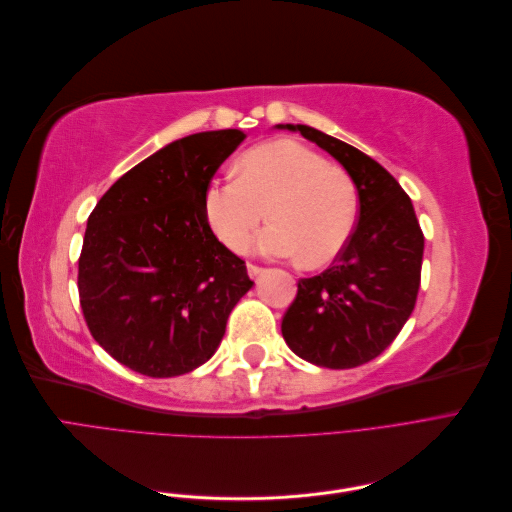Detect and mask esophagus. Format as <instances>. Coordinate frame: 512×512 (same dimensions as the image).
I'll list each match as a JSON object with an SVG mask.
<instances>
[{
  "instance_id": "1",
  "label": "esophagus",
  "mask_w": 512,
  "mask_h": 512,
  "mask_svg": "<svg viewBox=\"0 0 512 512\" xmlns=\"http://www.w3.org/2000/svg\"><path fill=\"white\" fill-rule=\"evenodd\" d=\"M262 271H265V269L258 267V265H252V262H247V273H250L252 280H256V277H258Z\"/></svg>"
}]
</instances>
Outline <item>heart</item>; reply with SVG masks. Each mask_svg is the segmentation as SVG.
Returning a JSON list of instances; mask_svg holds the SVG:
<instances>
[{
	"mask_svg": "<svg viewBox=\"0 0 512 512\" xmlns=\"http://www.w3.org/2000/svg\"><path fill=\"white\" fill-rule=\"evenodd\" d=\"M265 213L271 224L252 243L258 254L301 256L303 265L322 267L350 241L359 196L344 170L284 138L245 151L239 175L215 177L205 190V218L232 252L243 250Z\"/></svg>",
	"mask_w": 512,
	"mask_h": 512,
	"instance_id": "heart-1",
	"label": "heart"
}]
</instances>
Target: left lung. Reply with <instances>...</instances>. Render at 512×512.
<instances>
[{
	"instance_id": "8db88e82",
	"label": "left lung",
	"mask_w": 512,
	"mask_h": 512,
	"mask_svg": "<svg viewBox=\"0 0 512 512\" xmlns=\"http://www.w3.org/2000/svg\"><path fill=\"white\" fill-rule=\"evenodd\" d=\"M301 132L342 164L359 192L350 241L320 275L299 280L282 318L286 344L301 359L350 369L376 359L404 329L421 288L425 237L410 196L363 151L309 126Z\"/></svg>"
}]
</instances>
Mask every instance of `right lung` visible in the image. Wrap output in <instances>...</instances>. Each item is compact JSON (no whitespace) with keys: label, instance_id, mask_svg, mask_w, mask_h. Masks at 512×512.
I'll return each mask as SVG.
<instances>
[{"label":"right lung","instance_id":"obj_1","mask_svg":"<svg viewBox=\"0 0 512 512\" xmlns=\"http://www.w3.org/2000/svg\"><path fill=\"white\" fill-rule=\"evenodd\" d=\"M241 130L166 145L98 200L79 256V299L96 342L121 365L173 378L218 350L232 307L254 286L205 218V190Z\"/></svg>","mask_w":512,"mask_h":512}]
</instances>
